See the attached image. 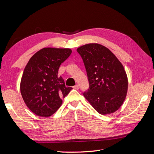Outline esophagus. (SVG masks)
Returning <instances> with one entry per match:
<instances>
[{
	"label": "esophagus",
	"instance_id": "1",
	"mask_svg": "<svg viewBox=\"0 0 154 154\" xmlns=\"http://www.w3.org/2000/svg\"><path fill=\"white\" fill-rule=\"evenodd\" d=\"M73 88H74V89H76V90L79 89V85H74V86L73 87Z\"/></svg>",
	"mask_w": 154,
	"mask_h": 154
}]
</instances>
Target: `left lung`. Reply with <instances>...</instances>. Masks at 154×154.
<instances>
[{
    "mask_svg": "<svg viewBox=\"0 0 154 154\" xmlns=\"http://www.w3.org/2000/svg\"><path fill=\"white\" fill-rule=\"evenodd\" d=\"M77 52L83 60L89 83L83 96L102 115L118 110L128 89L127 76L122 63L100 44L84 45L78 48Z\"/></svg>",
    "mask_w": 154,
    "mask_h": 154,
    "instance_id": "1",
    "label": "left lung"
}]
</instances>
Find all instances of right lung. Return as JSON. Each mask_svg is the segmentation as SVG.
<instances>
[{
	"label": "right lung",
	"instance_id": "right-lung-1",
	"mask_svg": "<svg viewBox=\"0 0 154 154\" xmlns=\"http://www.w3.org/2000/svg\"><path fill=\"white\" fill-rule=\"evenodd\" d=\"M70 49L47 48L36 53L24 69L20 92L25 103L35 114L48 117L53 114L72 89L58 76L61 63L71 55Z\"/></svg>",
	"mask_w": 154,
	"mask_h": 154
}]
</instances>
